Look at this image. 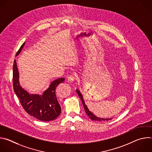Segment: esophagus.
Masks as SVG:
<instances>
[{
	"label": "esophagus",
	"instance_id": "34e87169",
	"mask_svg": "<svg viewBox=\"0 0 152 152\" xmlns=\"http://www.w3.org/2000/svg\"><path fill=\"white\" fill-rule=\"evenodd\" d=\"M76 75H70L69 77H68V78H67V80H68V81L69 82H73L75 79H76Z\"/></svg>",
	"mask_w": 152,
	"mask_h": 152
}]
</instances>
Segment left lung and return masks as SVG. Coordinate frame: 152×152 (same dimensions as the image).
Returning <instances> with one entry per match:
<instances>
[{
	"label": "left lung",
	"mask_w": 152,
	"mask_h": 152,
	"mask_svg": "<svg viewBox=\"0 0 152 152\" xmlns=\"http://www.w3.org/2000/svg\"><path fill=\"white\" fill-rule=\"evenodd\" d=\"M76 92L79 96V97H80V99H81V101L82 102V104H83V107H84V110H85V111L86 114V115H87L91 120H94V121H107V120H112V118H100V117H98L97 116H96L92 112H91L89 109L88 108L87 106L86 105L85 103V101L83 100V96L82 94L80 93V91L77 89H76Z\"/></svg>",
	"instance_id": "obj_1"
}]
</instances>
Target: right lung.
Here are the masks:
<instances>
[{"label":"right lung","mask_w":152,"mask_h":152,"mask_svg":"<svg viewBox=\"0 0 152 152\" xmlns=\"http://www.w3.org/2000/svg\"><path fill=\"white\" fill-rule=\"evenodd\" d=\"M25 45V42L21 46L16 53V56L19 55ZM64 80L65 78L63 77L53 80L42 95L31 94L20 85L16 61L14 60V61L12 78L14 91L25 111L39 120L42 121H52L60 115L61 108L56 99L55 90L57 86Z\"/></svg>","instance_id":"obj_1"}]
</instances>
